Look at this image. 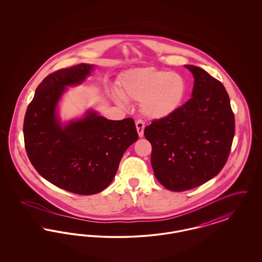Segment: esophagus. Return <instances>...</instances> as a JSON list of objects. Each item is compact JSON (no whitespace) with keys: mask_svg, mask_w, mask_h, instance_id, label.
<instances>
[{"mask_svg":"<svg viewBox=\"0 0 262 262\" xmlns=\"http://www.w3.org/2000/svg\"><path fill=\"white\" fill-rule=\"evenodd\" d=\"M136 126H137V134H138L139 137H143L144 127H145L144 122L142 120H137V122H136Z\"/></svg>","mask_w":262,"mask_h":262,"instance_id":"34e87169","label":"esophagus"}]
</instances>
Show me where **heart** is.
<instances>
[{"label": "heart", "mask_w": 262, "mask_h": 262, "mask_svg": "<svg viewBox=\"0 0 262 262\" xmlns=\"http://www.w3.org/2000/svg\"><path fill=\"white\" fill-rule=\"evenodd\" d=\"M186 94L187 82L183 75L155 68H138L124 74L120 92L115 91L112 97L120 106H125L126 99L139 101L145 116L163 119L179 109Z\"/></svg>", "instance_id": "obj_1"}]
</instances>
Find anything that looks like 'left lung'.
<instances>
[{"label": "left lung", "instance_id": "1", "mask_svg": "<svg viewBox=\"0 0 262 262\" xmlns=\"http://www.w3.org/2000/svg\"><path fill=\"white\" fill-rule=\"evenodd\" d=\"M185 67L194 77L192 97L144 128L152 145L154 174L173 191L199 187L218 174L235 134V118L224 85L201 68Z\"/></svg>", "mask_w": 262, "mask_h": 262}]
</instances>
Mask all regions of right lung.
I'll return each mask as SVG.
<instances>
[{"instance_id":"obj_1","label":"right lung","mask_w":262,"mask_h":262,"mask_svg":"<svg viewBox=\"0 0 262 262\" xmlns=\"http://www.w3.org/2000/svg\"><path fill=\"white\" fill-rule=\"evenodd\" d=\"M95 66L76 64L46 76L24 123L25 149L35 170L56 187L90 195L112 183L120 161L138 138L133 119L108 120L93 109L62 122L59 105L68 88L80 85Z\"/></svg>"}]
</instances>
